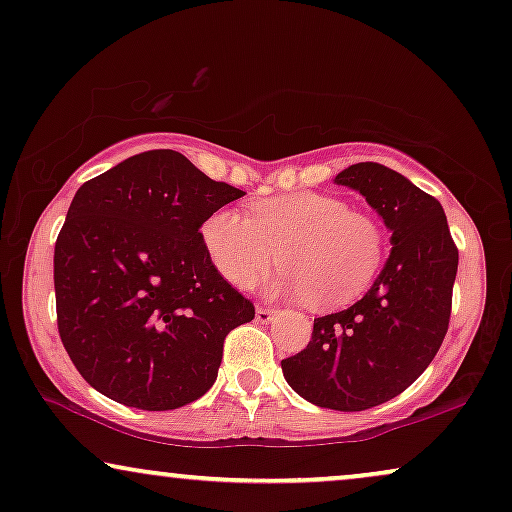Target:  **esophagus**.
I'll return each instance as SVG.
<instances>
[{"instance_id":"1","label":"esophagus","mask_w":512,"mask_h":512,"mask_svg":"<svg viewBox=\"0 0 512 512\" xmlns=\"http://www.w3.org/2000/svg\"><path fill=\"white\" fill-rule=\"evenodd\" d=\"M272 317H275V308H265V305H258V308H256V322L268 324Z\"/></svg>"}]
</instances>
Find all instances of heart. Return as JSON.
I'll return each mask as SVG.
<instances>
[{"instance_id":"obj_1","label":"heart","mask_w":512,"mask_h":512,"mask_svg":"<svg viewBox=\"0 0 512 512\" xmlns=\"http://www.w3.org/2000/svg\"><path fill=\"white\" fill-rule=\"evenodd\" d=\"M209 261L237 289H251L277 263L287 272L275 291L308 298L317 310L341 308L374 282L386 232L369 214L324 192L258 199L249 216L218 209L202 223Z\"/></svg>"}]
</instances>
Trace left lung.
I'll return each instance as SVG.
<instances>
[{"label": "left lung", "instance_id": "left-lung-1", "mask_svg": "<svg viewBox=\"0 0 512 512\" xmlns=\"http://www.w3.org/2000/svg\"><path fill=\"white\" fill-rule=\"evenodd\" d=\"M393 230V251L355 305L317 317L301 353L282 360L298 395L324 409L364 411L426 371L447 336L459 249L442 204L397 171L360 162L336 176Z\"/></svg>", "mask_w": 512, "mask_h": 512}]
</instances>
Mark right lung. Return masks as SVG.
Returning <instances> with one entry per match:
<instances>
[{"label": "right lung", "instance_id": "add662e5", "mask_svg": "<svg viewBox=\"0 0 512 512\" xmlns=\"http://www.w3.org/2000/svg\"><path fill=\"white\" fill-rule=\"evenodd\" d=\"M242 195L176 150L141 152L77 190L53 287L58 334L91 388L167 411L214 386L225 336L256 310L209 261L199 230Z\"/></svg>", "mask_w": 512, "mask_h": 512}]
</instances>
